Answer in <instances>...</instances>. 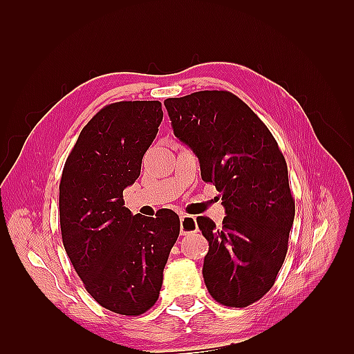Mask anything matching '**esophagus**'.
I'll return each instance as SVG.
<instances>
[{"instance_id":"34e87169","label":"esophagus","mask_w":354,"mask_h":354,"mask_svg":"<svg viewBox=\"0 0 354 354\" xmlns=\"http://www.w3.org/2000/svg\"><path fill=\"white\" fill-rule=\"evenodd\" d=\"M198 232V223H196V217L194 216H185L180 217V233L183 234V236H187V234L192 233H196Z\"/></svg>"}]
</instances>
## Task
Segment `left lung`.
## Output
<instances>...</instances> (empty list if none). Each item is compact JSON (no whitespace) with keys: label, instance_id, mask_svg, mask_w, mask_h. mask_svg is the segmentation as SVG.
Instances as JSON below:
<instances>
[{"label":"left lung","instance_id":"8db88e82","mask_svg":"<svg viewBox=\"0 0 354 354\" xmlns=\"http://www.w3.org/2000/svg\"><path fill=\"white\" fill-rule=\"evenodd\" d=\"M164 104L227 214L221 227L196 218L209 242L202 269L208 292L223 306H250L269 292L286 257L295 216L286 160L269 128L230 91H196Z\"/></svg>","mask_w":354,"mask_h":354}]
</instances>
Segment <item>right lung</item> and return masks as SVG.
Listing matches in <instances>:
<instances>
[{
    "label": "right lung",
    "mask_w": 354,
    "mask_h": 354,
    "mask_svg": "<svg viewBox=\"0 0 354 354\" xmlns=\"http://www.w3.org/2000/svg\"><path fill=\"white\" fill-rule=\"evenodd\" d=\"M162 116L158 100L104 106L82 128L63 167V246L87 292L118 315H143L156 303L180 234L174 211L147 218L124 207L122 192L140 176Z\"/></svg>",
    "instance_id": "obj_1"
}]
</instances>
